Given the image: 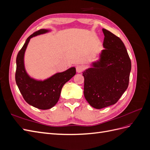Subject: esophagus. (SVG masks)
Instances as JSON below:
<instances>
[{
  "label": "esophagus",
  "instance_id": "1",
  "mask_svg": "<svg viewBox=\"0 0 150 150\" xmlns=\"http://www.w3.org/2000/svg\"><path fill=\"white\" fill-rule=\"evenodd\" d=\"M83 70H84V66H83L78 65V66H76V71H77V72H78V73H79V72H81Z\"/></svg>",
  "mask_w": 150,
  "mask_h": 150
}]
</instances>
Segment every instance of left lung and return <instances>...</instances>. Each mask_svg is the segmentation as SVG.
I'll return each instance as SVG.
<instances>
[{
    "mask_svg": "<svg viewBox=\"0 0 150 150\" xmlns=\"http://www.w3.org/2000/svg\"><path fill=\"white\" fill-rule=\"evenodd\" d=\"M104 39L99 59L83 72L84 95L92 107L101 109L115 104L128 88L131 62L124 43L103 29Z\"/></svg>",
    "mask_w": 150,
    "mask_h": 150,
    "instance_id": "8db88e82",
    "label": "left lung"
}]
</instances>
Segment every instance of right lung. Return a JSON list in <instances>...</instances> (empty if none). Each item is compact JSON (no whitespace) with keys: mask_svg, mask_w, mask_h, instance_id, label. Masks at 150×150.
I'll list each match as a JSON object with an SVG mask.
<instances>
[{"mask_svg":"<svg viewBox=\"0 0 150 150\" xmlns=\"http://www.w3.org/2000/svg\"><path fill=\"white\" fill-rule=\"evenodd\" d=\"M50 29H42L30 35L16 58V81L25 101L40 110H49L54 106L60 98L64 84L76 74V68L72 67L62 72H57L44 80L35 79L26 71L24 55L30 39L35 36L49 33Z\"/></svg>","mask_w":150,"mask_h":150,"instance_id":"add662e5","label":"right lung"}]
</instances>
